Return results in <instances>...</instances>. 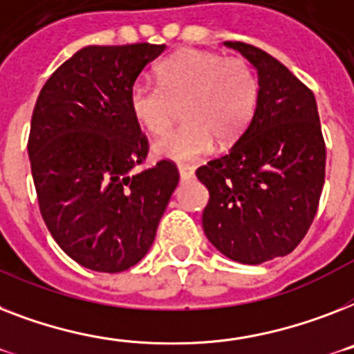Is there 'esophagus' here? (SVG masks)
<instances>
[{
	"label": "esophagus",
	"mask_w": 354,
	"mask_h": 354,
	"mask_svg": "<svg viewBox=\"0 0 354 354\" xmlns=\"http://www.w3.org/2000/svg\"><path fill=\"white\" fill-rule=\"evenodd\" d=\"M178 172H180V176L182 178H191L194 174V167L192 165H185V163H180L178 165Z\"/></svg>",
	"instance_id": "esophagus-1"
}]
</instances>
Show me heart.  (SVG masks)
Segmentation results:
<instances>
[{"label":"heart","mask_w":354,"mask_h":354,"mask_svg":"<svg viewBox=\"0 0 354 354\" xmlns=\"http://www.w3.org/2000/svg\"><path fill=\"white\" fill-rule=\"evenodd\" d=\"M156 83H132L129 111L143 131L160 134L182 105L183 125L152 145L163 160L189 162L211 151L214 140L220 145L236 142L257 107V76L240 57L183 48L158 65Z\"/></svg>","instance_id":"1"}]
</instances>
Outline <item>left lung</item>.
Instances as JSON below:
<instances>
[{"mask_svg": "<svg viewBox=\"0 0 354 354\" xmlns=\"http://www.w3.org/2000/svg\"><path fill=\"white\" fill-rule=\"evenodd\" d=\"M258 74L257 109L231 151L198 167L209 191L202 225L218 251L258 266L286 257L309 231L326 180L315 94L261 48L223 41Z\"/></svg>", "mask_w": 354, "mask_h": 354, "instance_id": "obj_1", "label": "left lung"}]
</instances>
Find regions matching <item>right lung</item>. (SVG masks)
I'll use <instances>...</instances> for the list:
<instances>
[{"instance_id":"add662e5","label":"right lung","mask_w":354,"mask_h":354,"mask_svg":"<svg viewBox=\"0 0 354 354\" xmlns=\"http://www.w3.org/2000/svg\"><path fill=\"white\" fill-rule=\"evenodd\" d=\"M165 45H88L37 96L28 158L56 243L80 266L122 272L151 249L180 174L169 160L134 172L149 151L129 88Z\"/></svg>"}]
</instances>
